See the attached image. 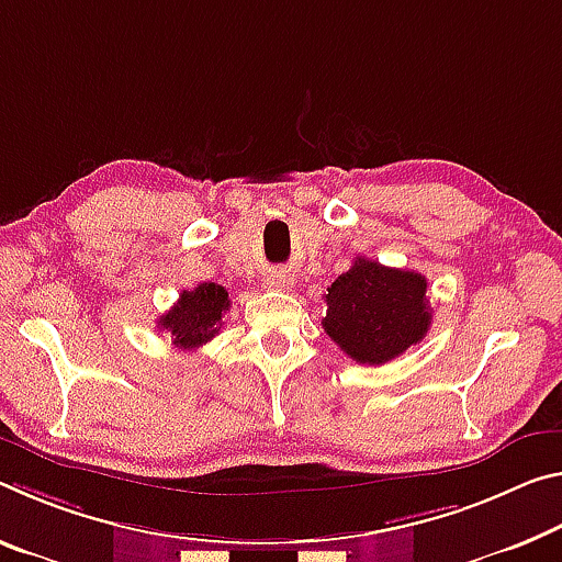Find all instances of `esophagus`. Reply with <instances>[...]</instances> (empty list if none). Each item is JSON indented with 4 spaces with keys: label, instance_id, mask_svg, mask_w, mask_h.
Here are the masks:
<instances>
[{
    "label": "esophagus",
    "instance_id": "obj_1",
    "mask_svg": "<svg viewBox=\"0 0 562 562\" xmlns=\"http://www.w3.org/2000/svg\"><path fill=\"white\" fill-rule=\"evenodd\" d=\"M290 282H292V280H290L288 272L272 270V272L265 278V288H270V290H288Z\"/></svg>",
    "mask_w": 562,
    "mask_h": 562
}]
</instances>
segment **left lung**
<instances>
[{
    "label": "left lung",
    "instance_id": "left-lung-1",
    "mask_svg": "<svg viewBox=\"0 0 562 562\" xmlns=\"http://www.w3.org/2000/svg\"><path fill=\"white\" fill-rule=\"evenodd\" d=\"M425 274L358 257L327 288L325 333L360 364H382L417 345L432 323Z\"/></svg>",
    "mask_w": 562,
    "mask_h": 562
}]
</instances>
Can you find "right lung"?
I'll use <instances>...</instances> for the list:
<instances>
[{
    "label": "right lung",
    "instance_id": "obj_1",
    "mask_svg": "<svg viewBox=\"0 0 562 562\" xmlns=\"http://www.w3.org/2000/svg\"><path fill=\"white\" fill-rule=\"evenodd\" d=\"M229 307L227 290L215 282H200L194 290H184L172 310L157 319L159 329L172 335L180 350H198L217 335L222 313Z\"/></svg>",
    "mask_w": 562,
    "mask_h": 562
}]
</instances>
